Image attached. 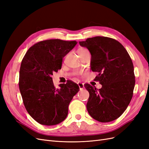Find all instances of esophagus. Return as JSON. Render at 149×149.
I'll list each match as a JSON object with an SVG mask.
<instances>
[{"label":"esophagus","instance_id":"34e87169","mask_svg":"<svg viewBox=\"0 0 149 149\" xmlns=\"http://www.w3.org/2000/svg\"><path fill=\"white\" fill-rule=\"evenodd\" d=\"M78 86H79V88L80 89H82L84 88V84H83V83H78Z\"/></svg>","mask_w":149,"mask_h":149}]
</instances>
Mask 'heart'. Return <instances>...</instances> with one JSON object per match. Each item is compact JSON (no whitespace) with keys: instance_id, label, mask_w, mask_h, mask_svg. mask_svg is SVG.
<instances>
[{"instance_id":"heart-1","label":"heart","mask_w":149,"mask_h":149,"mask_svg":"<svg viewBox=\"0 0 149 149\" xmlns=\"http://www.w3.org/2000/svg\"><path fill=\"white\" fill-rule=\"evenodd\" d=\"M87 51H88V49H87L86 48H79L78 49V53H83V52H87Z\"/></svg>"}]
</instances>
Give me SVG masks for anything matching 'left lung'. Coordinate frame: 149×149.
Listing matches in <instances>:
<instances>
[{
    "label": "left lung",
    "instance_id": "left-lung-1",
    "mask_svg": "<svg viewBox=\"0 0 149 149\" xmlns=\"http://www.w3.org/2000/svg\"><path fill=\"white\" fill-rule=\"evenodd\" d=\"M79 43L91 53V69L98 73L94 81L102 84L99 89L84 85L89 93L86 104L89 115L101 123L118 119L133 96L136 81L131 58L123 45L113 38L94 37Z\"/></svg>",
    "mask_w": 149,
    "mask_h": 149
}]
</instances>
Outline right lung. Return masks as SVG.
<instances>
[{
	"label": "right lung",
	"mask_w": 149,
	"mask_h": 149,
	"mask_svg": "<svg viewBox=\"0 0 149 149\" xmlns=\"http://www.w3.org/2000/svg\"><path fill=\"white\" fill-rule=\"evenodd\" d=\"M76 44L60 39L43 40L31 47L22 61L19 86L22 100L28 113L40 124L63 121L69 104L79 91L78 85L72 81L56 88L51 77L61 68L63 58Z\"/></svg>",
	"instance_id": "1"
}]
</instances>
